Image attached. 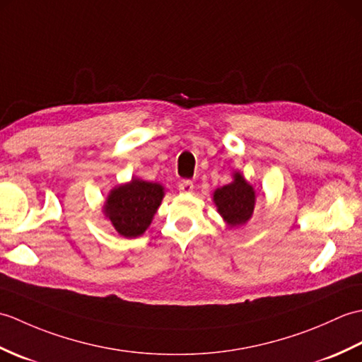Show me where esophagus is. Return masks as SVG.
I'll return each instance as SVG.
<instances>
[{"label": "esophagus", "mask_w": 362, "mask_h": 362, "mask_svg": "<svg viewBox=\"0 0 362 362\" xmlns=\"http://www.w3.org/2000/svg\"><path fill=\"white\" fill-rule=\"evenodd\" d=\"M193 188H194V183L191 182V180H182V182L179 183L180 193L188 194V193H191V191H193Z\"/></svg>", "instance_id": "34e87169"}]
</instances>
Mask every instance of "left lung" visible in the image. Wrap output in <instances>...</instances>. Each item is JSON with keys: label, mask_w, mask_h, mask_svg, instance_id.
<instances>
[{"label": "left lung", "mask_w": 362, "mask_h": 362, "mask_svg": "<svg viewBox=\"0 0 362 362\" xmlns=\"http://www.w3.org/2000/svg\"><path fill=\"white\" fill-rule=\"evenodd\" d=\"M214 204L230 226H243L250 219L253 213L255 191L243 179L241 174L236 173L232 183L214 191Z\"/></svg>", "instance_id": "obj_1"}]
</instances>
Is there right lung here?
I'll return each instance as SVG.
<instances>
[{"instance_id": "obj_1", "label": "right lung", "mask_w": 362, "mask_h": 362, "mask_svg": "<svg viewBox=\"0 0 362 362\" xmlns=\"http://www.w3.org/2000/svg\"><path fill=\"white\" fill-rule=\"evenodd\" d=\"M161 199L163 187L158 183L132 179L127 185L112 191L104 211L119 235L135 238L149 227Z\"/></svg>"}]
</instances>
